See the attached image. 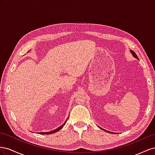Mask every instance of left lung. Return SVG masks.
I'll return each mask as SVG.
<instances>
[{"mask_svg": "<svg viewBox=\"0 0 155 155\" xmlns=\"http://www.w3.org/2000/svg\"><path fill=\"white\" fill-rule=\"evenodd\" d=\"M130 52H131V54H132V56H133L135 58H136V59H138V56H137V55L136 54V53L133 51H132V50H130ZM101 128V127H100ZM101 129H103V130H104V131H106V132H110V131H107V130H104V129H102V128H101Z\"/></svg>", "mask_w": 155, "mask_h": 155, "instance_id": "8db88e82", "label": "left lung"}]
</instances>
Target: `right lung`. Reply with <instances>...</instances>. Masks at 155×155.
I'll return each mask as SVG.
<instances>
[{"instance_id": "add662e5", "label": "right lung", "mask_w": 155, "mask_h": 155, "mask_svg": "<svg viewBox=\"0 0 155 155\" xmlns=\"http://www.w3.org/2000/svg\"><path fill=\"white\" fill-rule=\"evenodd\" d=\"M67 120H68V119H67ZM66 121H65V123H64L63 125H61L60 127H59L58 128H57V129H54V130H51V131H49V132H39V134H51L55 133V132L59 131L61 129H62V127L65 125Z\"/></svg>"}]
</instances>
